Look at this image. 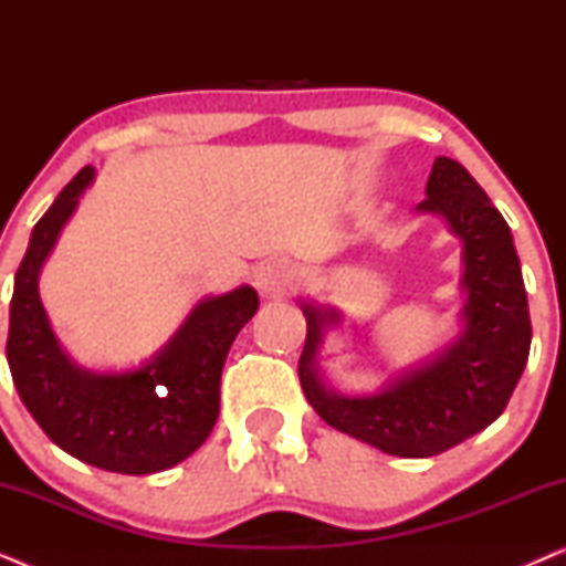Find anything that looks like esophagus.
<instances>
[{"label": "esophagus", "mask_w": 566, "mask_h": 566, "mask_svg": "<svg viewBox=\"0 0 566 566\" xmlns=\"http://www.w3.org/2000/svg\"><path fill=\"white\" fill-rule=\"evenodd\" d=\"M293 283H296V268L283 258L265 260L258 268V273H254V285L268 298L285 296L293 289Z\"/></svg>", "instance_id": "obj_1"}]
</instances>
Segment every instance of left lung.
Segmentation results:
<instances>
[{"instance_id":"left-lung-1","label":"left lung","mask_w":566,"mask_h":566,"mask_svg":"<svg viewBox=\"0 0 566 566\" xmlns=\"http://www.w3.org/2000/svg\"><path fill=\"white\" fill-rule=\"evenodd\" d=\"M420 213H438L463 242V329L446 350L376 394L347 397L322 381L316 353L337 308L301 304L306 345L298 378L324 422L401 459H428L492 424L528 363L531 316L507 221L459 161L438 157Z\"/></svg>"}]
</instances>
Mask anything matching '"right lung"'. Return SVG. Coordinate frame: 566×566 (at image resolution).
<instances>
[{
	"instance_id": "right-lung-1",
	"label": "right lung",
	"mask_w": 566,
	"mask_h": 566,
	"mask_svg": "<svg viewBox=\"0 0 566 566\" xmlns=\"http://www.w3.org/2000/svg\"><path fill=\"white\" fill-rule=\"evenodd\" d=\"M95 180L84 167L35 223L14 275L7 363L12 381L45 436L74 459L118 474H154L188 459L219 417L221 370L239 329L258 312L250 285L208 296L149 363L92 374L61 350L38 293V275Z\"/></svg>"
}]
</instances>
